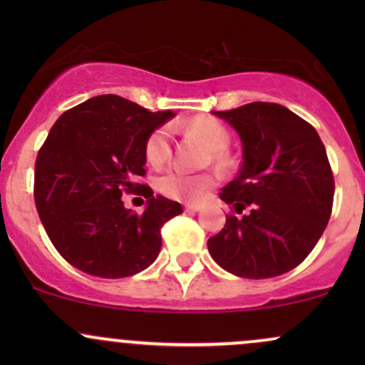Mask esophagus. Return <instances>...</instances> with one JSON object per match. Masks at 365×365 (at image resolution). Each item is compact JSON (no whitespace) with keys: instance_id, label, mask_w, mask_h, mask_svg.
<instances>
[{"instance_id":"esophagus-1","label":"esophagus","mask_w":365,"mask_h":365,"mask_svg":"<svg viewBox=\"0 0 365 365\" xmlns=\"http://www.w3.org/2000/svg\"><path fill=\"white\" fill-rule=\"evenodd\" d=\"M183 207H185L187 212H197L200 209L199 204H195V202H187Z\"/></svg>"}]
</instances>
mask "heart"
Wrapping results in <instances>:
<instances>
[{
  "mask_svg": "<svg viewBox=\"0 0 365 365\" xmlns=\"http://www.w3.org/2000/svg\"><path fill=\"white\" fill-rule=\"evenodd\" d=\"M192 132L202 137L209 148L215 150V159L221 161L223 153L230 144V133L220 121L211 118H200L190 123ZM145 158L153 166H161L171 158V132L170 128H156L145 140ZM215 183V177L211 173L188 175L185 171L171 168L156 180L158 190L163 195L173 197V199L192 200L199 199L204 190Z\"/></svg>",
  "mask_w": 365,
  "mask_h": 365,
  "instance_id": "b5f03b06",
  "label": "heart"
}]
</instances>
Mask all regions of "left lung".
<instances>
[{"label": "left lung", "mask_w": 365, "mask_h": 365, "mask_svg": "<svg viewBox=\"0 0 365 365\" xmlns=\"http://www.w3.org/2000/svg\"><path fill=\"white\" fill-rule=\"evenodd\" d=\"M215 115L238 132L244 161L220 192L232 215L207 240L209 254L240 278L288 273L311 254L333 209L324 144L311 123L282 104L257 101Z\"/></svg>", "instance_id": "8db88e82"}]
</instances>
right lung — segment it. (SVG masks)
I'll return each mask as SVG.
<instances>
[{
	"label": "right lung",
	"instance_id": "add662e5",
	"mask_svg": "<svg viewBox=\"0 0 365 365\" xmlns=\"http://www.w3.org/2000/svg\"><path fill=\"white\" fill-rule=\"evenodd\" d=\"M171 111H148L115 94L98 96L65 111L36 159L34 200L46 233L66 262L99 278L144 271L161 250V228L182 206L145 177V140ZM144 195L142 215L120 195Z\"/></svg>",
	"mask_w": 365,
	"mask_h": 365
}]
</instances>
